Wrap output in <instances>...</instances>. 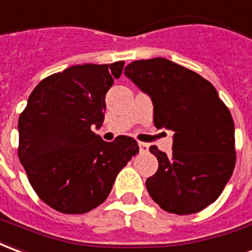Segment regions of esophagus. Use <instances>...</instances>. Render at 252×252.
I'll return each mask as SVG.
<instances>
[{"label":"esophagus","mask_w":252,"mask_h":252,"mask_svg":"<svg viewBox=\"0 0 252 252\" xmlns=\"http://www.w3.org/2000/svg\"><path fill=\"white\" fill-rule=\"evenodd\" d=\"M138 146H140L141 152H148L149 151V145L145 144V142H138Z\"/></svg>","instance_id":"obj_1"}]
</instances>
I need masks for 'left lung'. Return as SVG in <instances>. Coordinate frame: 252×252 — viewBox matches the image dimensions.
I'll use <instances>...</instances> for the list:
<instances>
[{
    "label": "left lung",
    "instance_id": "obj_1",
    "mask_svg": "<svg viewBox=\"0 0 252 252\" xmlns=\"http://www.w3.org/2000/svg\"><path fill=\"white\" fill-rule=\"evenodd\" d=\"M125 74L151 96L158 129L174 131L172 155L151 146L158 172L146 190L160 208L192 215L220 197L235 164V125L216 88L198 73L165 58L134 61Z\"/></svg>",
    "mask_w": 252,
    "mask_h": 252
}]
</instances>
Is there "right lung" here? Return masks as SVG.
<instances>
[{
  "instance_id": "1",
  "label": "right lung",
  "mask_w": 252,
  "mask_h": 252,
  "mask_svg": "<svg viewBox=\"0 0 252 252\" xmlns=\"http://www.w3.org/2000/svg\"><path fill=\"white\" fill-rule=\"evenodd\" d=\"M123 61L70 66L37 84L19 118V158L37 197L65 215L106 201L119 171L138 153L134 138L101 140L106 94Z\"/></svg>"
}]
</instances>
